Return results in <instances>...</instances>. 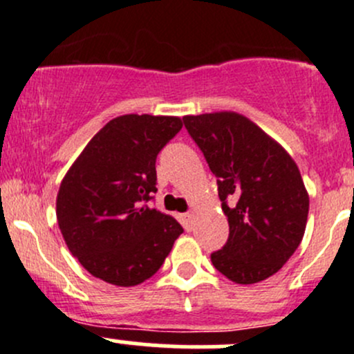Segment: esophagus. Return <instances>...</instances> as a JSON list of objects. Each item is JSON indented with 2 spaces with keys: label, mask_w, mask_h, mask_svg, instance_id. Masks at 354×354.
Instances as JSON below:
<instances>
[{
  "label": "esophagus",
  "mask_w": 354,
  "mask_h": 354,
  "mask_svg": "<svg viewBox=\"0 0 354 354\" xmlns=\"http://www.w3.org/2000/svg\"><path fill=\"white\" fill-rule=\"evenodd\" d=\"M192 219H194V212H187V214H183V224H185V227H187V231H190L192 230Z\"/></svg>",
  "instance_id": "esophagus-1"
}]
</instances>
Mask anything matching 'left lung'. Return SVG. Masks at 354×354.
<instances>
[{
  "instance_id": "1",
  "label": "left lung",
  "mask_w": 354,
  "mask_h": 354,
  "mask_svg": "<svg viewBox=\"0 0 354 354\" xmlns=\"http://www.w3.org/2000/svg\"><path fill=\"white\" fill-rule=\"evenodd\" d=\"M185 128L217 178L230 223L214 267L238 284L274 276L303 240L308 194L291 156L262 128L233 111L185 116Z\"/></svg>"
}]
</instances>
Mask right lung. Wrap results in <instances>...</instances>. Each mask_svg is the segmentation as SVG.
Listing matches in <instances>:
<instances>
[{"mask_svg":"<svg viewBox=\"0 0 354 354\" xmlns=\"http://www.w3.org/2000/svg\"><path fill=\"white\" fill-rule=\"evenodd\" d=\"M181 127L176 116L114 118L63 178L58 226L71 255L94 277L137 286L160 269L183 233L174 217L145 203L157 192V154Z\"/></svg>","mask_w":354,"mask_h":354,"instance_id":"right-lung-1","label":"right lung"}]
</instances>
